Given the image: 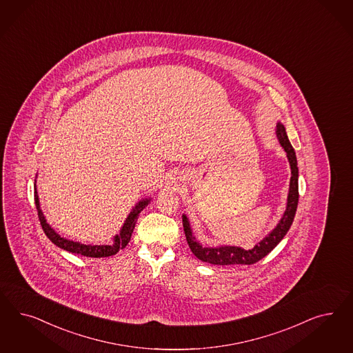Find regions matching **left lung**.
<instances>
[{
	"mask_svg": "<svg viewBox=\"0 0 353 353\" xmlns=\"http://www.w3.org/2000/svg\"><path fill=\"white\" fill-rule=\"evenodd\" d=\"M276 135L279 139L281 145L287 153V157L291 165V182H290V194L287 200V209L282 216L278 226L273 231L261 240L257 245L252 250H243L239 247H219V248H206L200 245L191 232V228L188 223L187 216H183V228L185 234V239L192 250L194 256L201 261L209 262L212 265H253L260 261L268 253L278 245V243L285 238L287 231L291 228L294 218H295L297 203H299V169L296 161L295 150L292 148L287 134L285 125L278 123L276 125Z\"/></svg>",
	"mask_w": 353,
	"mask_h": 353,
	"instance_id": "left-lung-1",
	"label": "left lung"
}]
</instances>
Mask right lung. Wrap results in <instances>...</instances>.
Masks as SVG:
<instances>
[{
	"label": "right lung",
	"mask_w": 353,
	"mask_h": 353,
	"mask_svg": "<svg viewBox=\"0 0 353 353\" xmlns=\"http://www.w3.org/2000/svg\"><path fill=\"white\" fill-rule=\"evenodd\" d=\"M147 204H148V200H144V201L139 203L135 206V209L130 213V216L125 219V225L121 230V234L114 238V243L112 245H85V244H80L77 241H71V240L61 238L57 232L46 223V218L40 210L39 196H37L36 188H34V205H36V209H37V216H39V221L41 223V228L44 230L48 239L50 240L52 243H54L57 247L62 248V250H68L71 253H78V254L87 256V257H94V259L113 256L118 250L125 248L130 239H131L132 232H134V228L137 225V216Z\"/></svg>",
	"instance_id": "right-lung-1"
}]
</instances>
